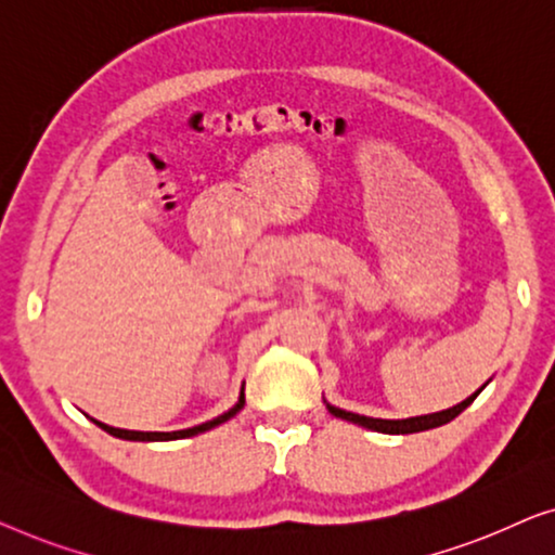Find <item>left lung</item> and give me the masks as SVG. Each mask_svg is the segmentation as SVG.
<instances>
[{"label": "left lung", "mask_w": 555, "mask_h": 555, "mask_svg": "<svg viewBox=\"0 0 555 555\" xmlns=\"http://www.w3.org/2000/svg\"><path fill=\"white\" fill-rule=\"evenodd\" d=\"M486 387V385H482ZM482 387L478 392L467 397L465 402L455 404V408L450 410H442V412H435V415H423V417H410V420H377V417H364V415H354V412H347V410H339V408H332V404H326L330 412L334 417H341V420H349V423H357L366 427V430H377V433H387V435H410V433H423V430H433V427H440V425H448L450 420H455L460 412L465 408H470L475 397L482 392Z\"/></svg>", "instance_id": "obj_1"}]
</instances>
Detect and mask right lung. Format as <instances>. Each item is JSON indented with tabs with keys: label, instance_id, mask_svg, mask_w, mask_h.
<instances>
[{
	"label": "right lung",
	"instance_id": "obj_1",
	"mask_svg": "<svg viewBox=\"0 0 555 555\" xmlns=\"http://www.w3.org/2000/svg\"><path fill=\"white\" fill-rule=\"evenodd\" d=\"M244 404H246V395H244V389H241L238 402L233 404V408H231L229 412H223L221 417L208 420V423L196 425V427H189V430H178V433H135V430H120V427H111V425H105V423H98V420H92V423H95L98 427H103L105 433H111V435H115V437H122V440H138V442H151V440H153V442H158V440H181V437H193V435H198V433L210 430V427L225 423V420H231L233 415H236V412L244 410Z\"/></svg>",
	"mask_w": 555,
	"mask_h": 555
}]
</instances>
